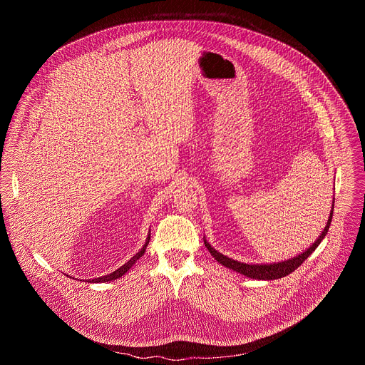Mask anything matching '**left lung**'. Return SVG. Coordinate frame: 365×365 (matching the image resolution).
<instances>
[{
  "label": "left lung",
  "instance_id": "1",
  "mask_svg": "<svg viewBox=\"0 0 365 365\" xmlns=\"http://www.w3.org/2000/svg\"><path fill=\"white\" fill-rule=\"evenodd\" d=\"M335 202V200H334ZM334 206V203H332ZM332 214H334V207L331 211V217L327 222V227L324 230V232L319 235V238L312 244V247H309L303 254H299L297 257L292 258V259H287V262H283V263H277V264H244V263H240V262H235V259H231L225 255H222L221 252H218L215 248H212L210 244H207L205 241V245L206 248L210 250V252L212 254V257H215V259L218 263H221L222 266L228 267V269H232L234 272H238L247 277H251V279H258V280H274V279H280V277H284L287 274H290L292 272H294L304 259L314 252L317 250V247L321 244V241L325 238L328 230H329V225H331V221H332Z\"/></svg>",
  "mask_w": 365,
  "mask_h": 365
}]
</instances>
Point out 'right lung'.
<instances>
[{
    "instance_id": "obj_1",
    "label": "right lung",
    "mask_w": 365,
    "mask_h": 365,
    "mask_svg": "<svg viewBox=\"0 0 365 365\" xmlns=\"http://www.w3.org/2000/svg\"><path fill=\"white\" fill-rule=\"evenodd\" d=\"M148 241H150V235H148V238H147V241H145V244L143 245V248L131 258V259H128V262L124 264V266H121L118 270H115V272H113L111 274H107V276H102V277H98V279H91L89 282H92V283H103V282H111V280H115V279H118V277H121L123 274H125L130 269H131V266L137 262V259L144 254V251H145V247H147V244H148Z\"/></svg>"
}]
</instances>
